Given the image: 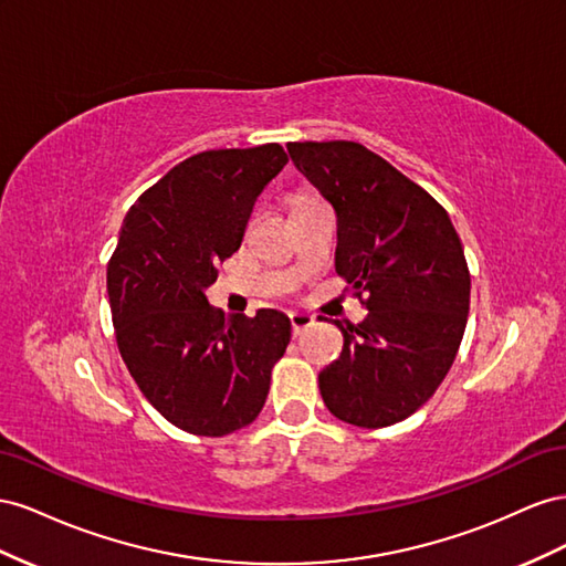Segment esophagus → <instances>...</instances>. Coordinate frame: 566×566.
<instances>
[{
  "label": "esophagus",
  "mask_w": 566,
  "mask_h": 566,
  "mask_svg": "<svg viewBox=\"0 0 566 566\" xmlns=\"http://www.w3.org/2000/svg\"><path fill=\"white\" fill-rule=\"evenodd\" d=\"M289 322H292V332H294V336H298V334H303L305 329L308 327H313V315H305V313H292L289 315Z\"/></svg>",
  "instance_id": "34e87169"
}]
</instances>
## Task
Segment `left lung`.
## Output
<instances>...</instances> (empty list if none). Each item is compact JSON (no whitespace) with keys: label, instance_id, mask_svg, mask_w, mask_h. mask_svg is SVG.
<instances>
[{"label":"left lung","instance_id":"8db88e82","mask_svg":"<svg viewBox=\"0 0 566 566\" xmlns=\"http://www.w3.org/2000/svg\"><path fill=\"white\" fill-rule=\"evenodd\" d=\"M336 213L338 277L365 305L360 325L334 322L344 350L322 369L327 410L363 429L417 412L453 365L472 277L446 208L358 142L286 144Z\"/></svg>","mask_w":566,"mask_h":566}]
</instances>
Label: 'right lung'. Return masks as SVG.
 Segmentation results:
<instances>
[{
	"instance_id": "right-lung-1",
	"label": "right lung",
	"mask_w": 566,
	"mask_h": 566,
	"mask_svg": "<svg viewBox=\"0 0 566 566\" xmlns=\"http://www.w3.org/2000/svg\"><path fill=\"white\" fill-rule=\"evenodd\" d=\"M286 160L280 144L189 156L123 220L106 268L118 350L144 398L182 431L218 439L251 424L292 338L280 311L224 317L206 298Z\"/></svg>"
}]
</instances>
